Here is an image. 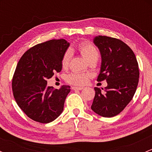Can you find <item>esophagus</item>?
I'll return each mask as SVG.
<instances>
[{
	"instance_id": "esophagus-1",
	"label": "esophagus",
	"mask_w": 152,
	"mask_h": 152,
	"mask_svg": "<svg viewBox=\"0 0 152 152\" xmlns=\"http://www.w3.org/2000/svg\"><path fill=\"white\" fill-rule=\"evenodd\" d=\"M83 89L84 87H72V90H82Z\"/></svg>"
}]
</instances>
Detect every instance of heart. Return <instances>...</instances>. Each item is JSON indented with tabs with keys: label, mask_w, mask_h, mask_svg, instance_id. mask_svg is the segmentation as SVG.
I'll list each match as a JSON object with an SVG mask.
<instances>
[{
	"label": "heart",
	"mask_w": 152,
	"mask_h": 152,
	"mask_svg": "<svg viewBox=\"0 0 152 152\" xmlns=\"http://www.w3.org/2000/svg\"><path fill=\"white\" fill-rule=\"evenodd\" d=\"M78 49L81 53L82 56L88 62L91 61H97L99 58V52H98L96 48L90 42H81L78 45ZM72 50L70 49H67L64 53L62 59V65L63 67H67L72 57ZM90 74L88 73H79V72H73L70 73L67 76V82L69 84L73 85L82 86L87 83L89 79H90Z\"/></svg>",
	"instance_id": "1"
}]
</instances>
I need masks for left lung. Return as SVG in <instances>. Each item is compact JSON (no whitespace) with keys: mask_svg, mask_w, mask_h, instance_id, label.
I'll use <instances>...</instances> for the list:
<instances>
[{"mask_svg":"<svg viewBox=\"0 0 152 152\" xmlns=\"http://www.w3.org/2000/svg\"><path fill=\"white\" fill-rule=\"evenodd\" d=\"M93 42L102 56L97 81L106 80L107 86L104 92L95 87L91 109L99 115L111 118L123 111L132 99L138 85V63L132 50L120 39L96 36Z\"/></svg>","mask_w":152,"mask_h":152,"instance_id":"left-lung-1","label":"left lung"}]
</instances>
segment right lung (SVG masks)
<instances>
[{"instance_id": "1", "label": "right lung", "mask_w": 152, "mask_h": 152, "mask_svg": "<svg viewBox=\"0 0 152 152\" xmlns=\"http://www.w3.org/2000/svg\"><path fill=\"white\" fill-rule=\"evenodd\" d=\"M70 43L64 39L37 44L24 53L18 62L12 90L17 104L28 118L48 124L63 111L70 87H48L47 79L62 70V59Z\"/></svg>"}]
</instances>
